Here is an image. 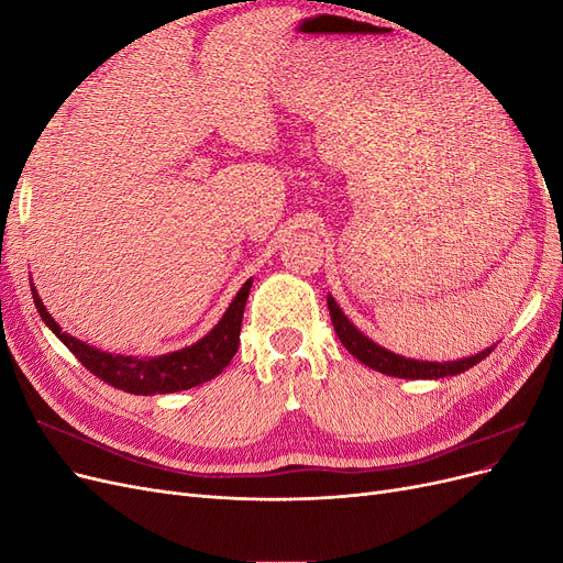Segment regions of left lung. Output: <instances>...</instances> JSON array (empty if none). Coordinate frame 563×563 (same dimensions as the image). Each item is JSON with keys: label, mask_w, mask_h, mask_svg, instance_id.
<instances>
[{"label": "left lung", "mask_w": 563, "mask_h": 563, "mask_svg": "<svg viewBox=\"0 0 563 563\" xmlns=\"http://www.w3.org/2000/svg\"><path fill=\"white\" fill-rule=\"evenodd\" d=\"M329 312H331V321L333 329L340 338V343L345 345V350L352 352V356H356L362 364H366L373 371H380L385 376H397V378H408V380H424V378H446V376H457L472 366L479 364L482 360L493 352V347L467 356V360H457V362H418V360H406V356H399L395 352H387L385 347L376 345L373 340H368L360 329H354L350 319L343 314V310L338 308V302L333 300V296H329Z\"/></svg>", "instance_id": "8db88e82"}]
</instances>
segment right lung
Segmentation results:
<instances>
[{
  "mask_svg": "<svg viewBox=\"0 0 563 563\" xmlns=\"http://www.w3.org/2000/svg\"><path fill=\"white\" fill-rule=\"evenodd\" d=\"M251 282L253 279H249L240 288V294L230 302L228 312L216 323V329L209 335H203L199 343L190 347H183L172 354L152 356V360L100 352L87 343H81V340H75L73 335L63 333L54 317L46 312L35 286H32V298H35L37 312L42 314L46 327L60 338V343L70 350L96 378L112 385L114 389L131 391V395H168V391L190 389L195 385L216 378L218 373H223V368L232 362L236 347H240L242 317Z\"/></svg>",
  "mask_w": 563,
  "mask_h": 563,
  "instance_id": "add662e5",
  "label": "right lung"
}]
</instances>
